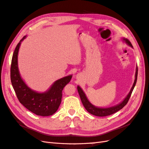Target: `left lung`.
Returning a JSON list of instances; mask_svg holds the SVG:
<instances>
[{
  "label": "left lung",
  "instance_id": "1",
  "mask_svg": "<svg viewBox=\"0 0 149 149\" xmlns=\"http://www.w3.org/2000/svg\"><path fill=\"white\" fill-rule=\"evenodd\" d=\"M122 40H123V42L124 43H125L127 44L128 46L133 48L132 44L129 41V40L124 37V38H122ZM137 73H138V68H137V65L136 69V73H135L134 82L127 95L126 96V97L124 99L123 101H122L120 103L118 104H116L115 106L108 107H97L93 105V104H91V102L88 100L86 95V94L83 91L82 88H81L79 86H78L77 89L79 93V95L80 96L81 100L83 104L85 107V109H86V111L88 112H89L90 114L96 116H99V117L109 116L115 113L116 112H118L121 109H123V108L126 105V104L127 103L129 98L130 97V95H131V94L133 91V89L135 87V86H136V84L137 82Z\"/></svg>",
  "mask_w": 149,
  "mask_h": 149
}]
</instances>
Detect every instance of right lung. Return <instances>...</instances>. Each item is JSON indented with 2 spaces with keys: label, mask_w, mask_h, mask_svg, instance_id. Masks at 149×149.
I'll list each match as a JSON object with an SVG mask.
<instances>
[{
  "label": "right lung",
  "mask_w": 149,
  "mask_h": 149,
  "mask_svg": "<svg viewBox=\"0 0 149 149\" xmlns=\"http://www.w3.org/2000/svg\"><path fill=\"white\" fill-rule=\"evenodd\" d=\"M26 37V36H25L18 43L12 56L10 68L12 86L18 100L26 109L38 116H51L55 113L59 107L63 89L69 83L73 75H68L55 81L45 92H38L30 88L22 79L18 65L19 48L22 42Z\"/></svg>",
  "instance_id": "add662e5"
}]
</instances>
